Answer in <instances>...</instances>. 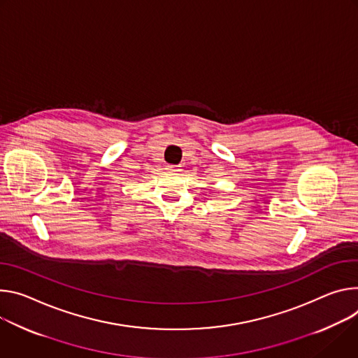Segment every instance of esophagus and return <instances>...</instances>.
I'll use <instances>...</instances> for the list:
<instances>
[{
	"label": "esophagus",
	"instance_id": "1",
	"mask_svg": "<svg viewBox=\"0 0 358 358\" xmlns=\"http://www.w3.org/2000/svg\"><path fill=\"white\" fill-rule=\"evenodd\" d=\"M166 169H168L169 172H175V171H176V166H172V165H169Z\"/></svg>",
	"mask_w": 358,
	"mask_h": 358
}]
</instances>
